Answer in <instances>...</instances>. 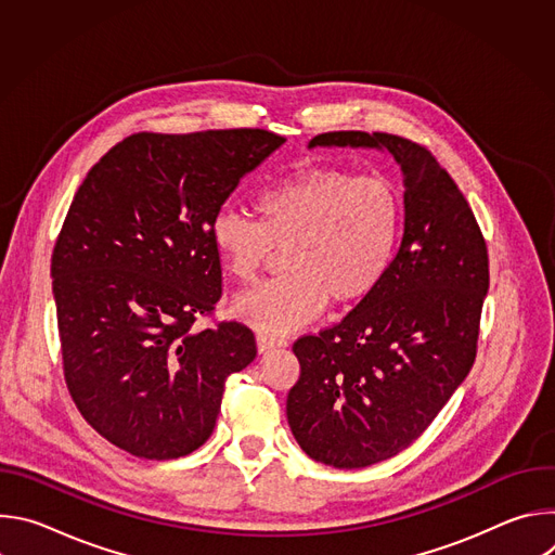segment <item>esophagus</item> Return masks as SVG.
Instances as JSON below:
<instances>
[{
	"mask_svg": "<svg viewBox=\"0 0 555 555\" xmlns=\"http://www.w3.org/2000/svg\"><path fill=\"white\" fill-rule=\"evenodd\" d=\"M257 345H259V351L266 353V351L285 347L287 340H285V338H279V336H272V334H259V336H257Z\"/></svg>",
	"mask_w": 555,
	"mask_h": 555,
	"instance_id": "34e87169",
	"label": "esophagus"
}]
</instances>
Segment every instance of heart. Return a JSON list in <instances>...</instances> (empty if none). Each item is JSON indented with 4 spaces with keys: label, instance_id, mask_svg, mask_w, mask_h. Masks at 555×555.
Segmentation results:
<instances>
[{
    "label": "heart",
    "instance_id": "heart-1",
    "mask_svg": "<svg viewBox=\"0 0 555 555\" xmlns=\"http://www.w3.org/2000/svg\"><path fill=\"white\" fill-rule=\"evenodd\" d=\"M261 221L221 208L210 242L240 283H253L285 248V274L244 294L234 309L270 334L307 325L327 300L347 309L386 276L404 225L402 195L388 178L343 167L298 169L255 195Z\"/></svg>",
    "mask_w": 555,
    "mask_h": 555
}]
</instances>
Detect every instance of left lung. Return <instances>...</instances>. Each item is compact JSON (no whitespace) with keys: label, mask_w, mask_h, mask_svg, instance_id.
<instances>
[{"label":"left lung","mask_w":555,"mask_h":555,"mask_svg":"<svg viewBox=\"0 0 555 555\" xmlns=\"http://www.w3.org/2000/svg\"><path fill=\"white\" fill-rule=\"evenodd\" d=\"M309 146L386 149L404 173V236L386 276L345 319L300 336L287 422L315 461L351 469L409 448L469 373L490 287L483 232L463 193L422 144L330 131Z\"/></svg>","instance_id":"8db88e82"}]
</instances>
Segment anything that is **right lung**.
I'll return each instance as SVG.
<instances>
[{
	"label": "right lung",
	"mask_w": 555,
	"mask_h": 555,
	"mask_svg": "<svg viewBox=\"0 0 555 555\" xmlns=\"http://www.w3.org/2000/svg\"><path fill=\"white\" fill-rule=\"evenodd\" d=\"M285 142L266 129L142 131L78 186L52 250L63 375L86 422L167 461L212 435L228 375L257 358L248 325L197 330L221 298L210 221Z\"/></svg>",
	"instance_id": "1"
}]
</instances>
